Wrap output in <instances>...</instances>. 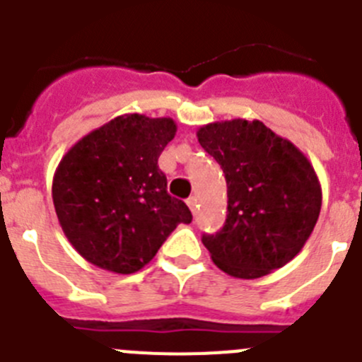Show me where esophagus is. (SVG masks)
Returning a JSON list of instances; mask_svg holds the SVG:
<instances>
[{"label": "esophagus", "mask_w": 362, "mask_h": 362, "mask_svg": "<svg viewBox=\"0 0 362 362\" xmlns=\"http://www.w3.org/2000/svg\"><path fill=\"white\" fill-rule=\"evenodd\" d=\"M187 205H189V209H191V211H192V214H194V212H197V207H198V198L197 197H191L187 200Z\"/></svg>", "instance_id": "esophagus-1"}]
</instances>
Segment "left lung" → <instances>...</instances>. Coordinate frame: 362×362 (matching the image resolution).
Instances as JSON below:
<instances>
[{
  "instance_id": "left-lung-1",
  "label": "left lung",
  "mask_w": 362,
  "mask_h": 362,
  "mask_svg": "<svg viewBox=\"0 0 362 362\" xmlns=\"http://www.w3.org/2000/svg\"><path fill=\"white\" fill-rule=\"evenodd\" d=\"M198 143L227 180V221L202 243L221 272L259 279L303 248L322 209V185L309 158L262 121L204 124Z\"/></svg>"
}]
</instances>
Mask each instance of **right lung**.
<instances>
[{"mask_svg":"<svg viewBox=\"0 0 362 362\" xmlns=\"http://www.w3.org/2000/svg\"><path fill=\"white\" fill-rule=\"evenodd\" d=\"M175 134L171 117L124 114L83 135L59 162L57 218L90 264L119 275L139 272L180 223H191L157 164Z\"/></svg>","mask_w":362,"mask_h":362,"instance_id":"add662e5","label":"right lung"}]
</instances>
